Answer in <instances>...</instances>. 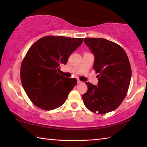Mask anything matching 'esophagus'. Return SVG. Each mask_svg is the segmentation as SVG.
<instances>
[{"label": "esophagus", "mask_w": 147, "mask_h": 147, "mask_svg": "<svg viewBox=\"0 0 147 147\" xmlns=\"http://www.w3.org/2000/svg\"><path fill=\"white\" fill-rule=\"evenodd\" d=\"M77 83H78V84H81V83H82V82L80 81L78 79H77Z\"/></svg>", "instance_id": "1"}]
</instances>
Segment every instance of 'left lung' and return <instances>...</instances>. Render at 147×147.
Wrapping results in <instances>:
<instances>
[{"label": "left lung", "instance_id": "left-lung-1", "mask_svg": "<svg viewBox=\"0 0 147 147\" xmlns=\"http://www.w3.org/2000/svg\"><path fill=\"white\" fill-rule=\"evenodd\" d=\"M84 43L94 55L93 69L98 84L86 82L82 95L86 107L94 113L104 114L115 110L125 98L131 71L127 55L119 45L102 38H85Z\"/></svg>", "mask_w": 147, "mask_h": 147}]
</instances>
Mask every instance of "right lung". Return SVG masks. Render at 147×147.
Masks as SVG:
<instances>
[{"label":"right lung","instance_id":"add662e5","mask_svg":"<svg viewBox=\"0 0 147 147\" xmlns=\"http://www.w3.org/2000/svg\"><path fill=\"white\" fill-rule=\"evenodd\" d=\"M83 38L45 36L29 49L21 64L22 85L34 105L52 110L63 105L76 78L60 75L61 65L82 43Z\"/></svg>","mask_w":147,"mask_h":147}]
</instances>
